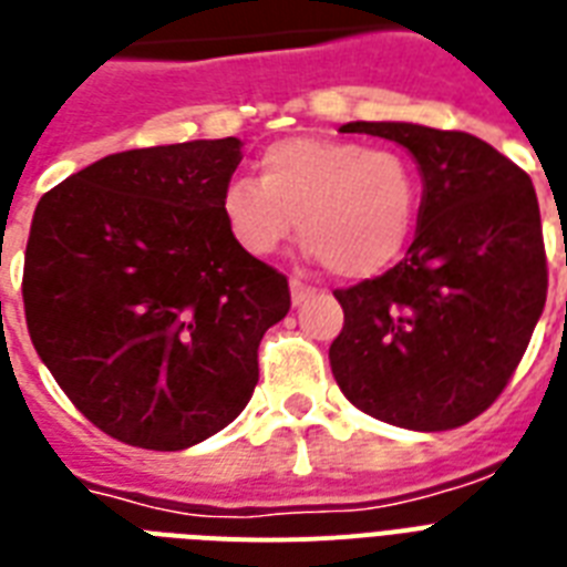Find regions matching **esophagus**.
<instances>
[{
	"mask_svg": "<svg viewBox=\"0 0 567 567\" xmlns=\"http://www.w3.org/2000/svg\"><path fill=\"white\" fill-rule=\"evenodd\" d=\"M289 292H292V305L301 307L307 301V298H310L312 292H316V289H312L310 284H305V280H301V278H292V280H289Z\"/></svg>",
	"mask_w": 567,
	"mask_h": 567,
	"instance_id": "34e87169",
	"label": "esophagus"
}]
</instances>
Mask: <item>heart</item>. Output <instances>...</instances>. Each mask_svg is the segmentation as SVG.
I'll return each mask as SVG.
<instances>
[{"instance_id": "1", "label": "heart", "mask_w": 567, "mask_h": 567, "mask_svg": "<svg viewBox=\"0 0 567 567\" xmlns=\"http://www.w3.org/2000/svg\"><path fill=\"white\" fill-rule=\"evenodd\" d=\"M415 213V166L354 140H280L260 157V181L234 178L221 193V216L243 251L275 255L298 221L307 251L339 278H369L398 260Z\"/></svg>"}]
</instances>
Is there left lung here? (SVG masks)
<instances>
[{
    "label": "left lung",
    "mask_w": 567,
    "mask_h": 567,
    "mask_svg": "<svg viewBox=\"0 0 567 567\" xmlns=\"http://www.w3.org/2000/svg\"><path fill=\"white\" fill-rule=\"evenodd\" d=\"M419 163L421 207L395 269L333 296L346 310L330 346L342 395L371 419L439 433L477 419L513 378L547 298L533 181L465 131L348 122Z\"/></svg>",
    "instance_id": "left-lung-1"
}]
</instances>
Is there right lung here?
<instances>
[{"label": "right lung", "mask_w": 567, "mask_h": 567, "mask_svg": "<svg viewBox=\"0 0 567 567\" xmlns=\"http://www.w3.org/2000/svg\"><path fill=\"white\" fill-rule=\"evenodd\" d=\"M243 140L131 148L49 189L31 219L22 301L40 360L99 430L184 451L251 401L287 278L237 246L221 193Z\"/></svg>", "instance_id": "1"}]
</instances>
